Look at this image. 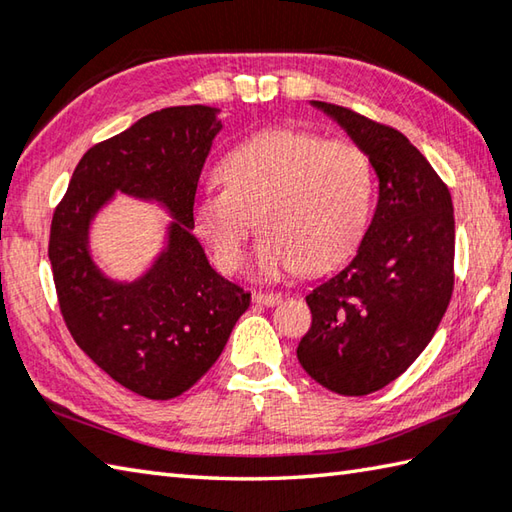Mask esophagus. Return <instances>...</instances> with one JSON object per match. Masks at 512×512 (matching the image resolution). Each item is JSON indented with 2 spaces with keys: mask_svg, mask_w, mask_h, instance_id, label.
I'll list each match as a JSON object with an SVG mask.
<instances>
[{
  "mask_svg": "<svg viewBox=\"0 0 512 512\" xmlns=\"http://www.w3.org/2000/svg\"><path fill=\"white\" fill-rule=\"evenodd\" d=\"M252 298H254V303L267 305V307H274V305H278V303L283 301V296L281 294H274V292H254Z\"/></svg>",
  "mask_w": 512,
  "mask_h": 512,
  "instance_id": "34e87169",
  "label": "esophagus"
}]
</instances>
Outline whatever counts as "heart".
Listing matches in <instances>:
<instances>
[{
    "label": "heart",
    "mask_w": 512,
    "mask_h": 512,
    "mask_svg": "<svg viewBox=\"0 0 512 512\" xmlns=\"http://www.w3.org/2000/svg\"><path fill=\"white\" fill-rule=\"evenodd\" d=\"M225 189L191 209L198 238L227 274L243 263L249 231L263 229L254 269L281 278L321 274L354 252L374 200V167L350 140L305 129H267L236 144L218 165Z\"/></svg>",
    "instance_id": "obj_1"
}]
</instances>
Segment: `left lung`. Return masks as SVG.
Wrapping results in <instances>:
<instances>
[{"mask_svg": "<svg viewBox=\"0 0 512 512\" xmlns=\"http://www.w3.org/2000/svg\"><path fill=\"white\" fill-rule=\"evenodd\" d=\"M312 104L368 153L379 202L356 256L305 296L312 327L296 356L323 388L363 397L406 372L435 336L455 287V214L446 182L401 131Z\"/></svg>", "mask_w": 512, "mask_h": 512, "instance_id": "obj_1", "label": "left lung"}]
</instances>
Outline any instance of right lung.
I'll list each match as a JSON object with an SVG mask.
<instances>
[{
	"instance_id": "obj_1",
	"label": "right lung",
	"mask_w": 512,
	"mask_h": 512,
	"mask_svg": "<svg viewBox=\"0 0 512 512\" xmlns=\"http://www.w3.org/2000/svg\"><path fill=\"white\" fill-rule=\"evenodd\" d=\"M216 115L202 104L169 106L95 144L53 214L48 258L66 327L98 368L147 399L187 392L252 296L209 265L191 234L200 171L223 127ZM115 190L156 199L174 218L166 252L133 284L104 277L88 252L90 220Z\"/></svg>"
}]
</instances>
